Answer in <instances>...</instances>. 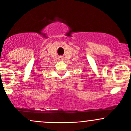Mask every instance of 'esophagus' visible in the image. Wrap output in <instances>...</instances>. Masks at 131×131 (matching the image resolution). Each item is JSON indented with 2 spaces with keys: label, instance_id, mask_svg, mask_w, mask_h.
I'll return each instance as SVG.
<instances>
[{
  "label": "esophagus",
  "instance_id": "obj_1",
  "mask_svg": "<svg viewBox=\"0 0 131 131\" xmlns=\"http://www.w3.org/2000/svg\"><path fill=\"white\" fill-rule=\"evenodd\" d=\"M59 60L60 61H62L63 60V58H62V57H60V58H59Z\"/></svg>",
  "mask_w": 131,
  "mask_h": 131
}]
</instances>
